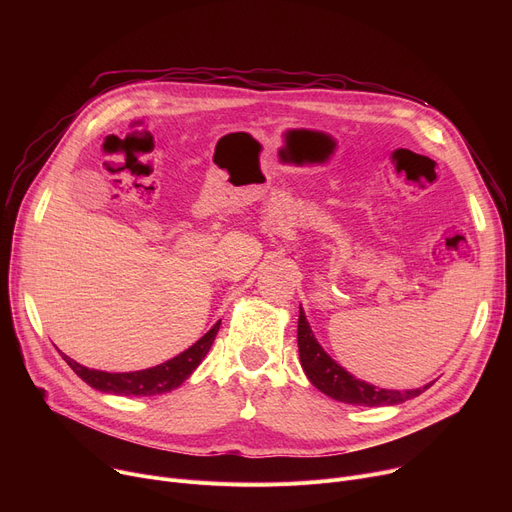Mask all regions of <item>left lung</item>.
I'll list each match as a JSON object with an SVG mask.
<instances>
[{
    "mask_svg": "<svg viewBox=\"0 0 512 512\" xmlns=\"http://www.w3.org/2000/svg\"><path fill=\"white\" fill-rule=\"evenodd\" d=\"M299 357L301 365L305 369V375L309 382L326 396L346 402V405H359V407H392L400 405V402L411 400L425 392L432 384H425L417 390H386L371 386L363 380H357L353 373H348L344 367H340L317 342L315 334L311 332L309 321L305 317L303 307H299Z\"/></svg>",
    "mask_w": 512,
    "mask_h": 512,
    "instance_id": "obj_1",
    "label": "left lung"
}]
</instances>
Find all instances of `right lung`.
Listing matches in <instances>:
<instances>
[{"mask_svg":"<svg viewBox=\"0 0 512 512\" xmlns=\"http://www.w3.org/2000/svg\"><path fill=\"white\" fill-rule=\"evenodd\" d=\"M220 324L222 321H218V324H215L205 336H201L191 348H186V351L180 353L178 357L143 371L110 373V371L89 369L85 365L76 363L68 355H62V357L80 380L87 382L91 388L99 392L118 394V396H155V394L170 392L178 388L186 378H191V373L199 367V363L209 353L215 334L220 330Z\"/></svg>","mask_w":512,"mask_h":512,"instance_id":"1","label":"right lung"}]
</instances>
